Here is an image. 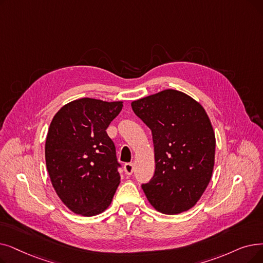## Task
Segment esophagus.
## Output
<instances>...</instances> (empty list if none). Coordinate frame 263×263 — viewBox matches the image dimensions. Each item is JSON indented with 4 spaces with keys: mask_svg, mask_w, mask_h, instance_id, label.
<instances>
[{
    "mask_svg": "<svg viewBox=\"0 0 263 263\" xmlns=\"http://www.w3.org/2000/svg\"><path fill=\"white\" fill-rule=\"evenodd\" d=\"M123 167H124V172H125V174H127V175H131L133 173V171H134L133 163H125L123 165Z\"/></svg>",
    "mask_w": 263,
    "mask_h": 263,
    "instance_id": "obj_1",
    "label": "esophagus"
}]
</instances>
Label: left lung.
I'll return each instance as SVG.
<instances>
[{"mask_svg":"<svg viewBox=\"0 0 263 263\" xmlns=\"http://www.w3.org/2000/svg\"><path fill=\"white\" fill-rule=\"evenodd\" d=\"M135 115L152 130L156 170L142 188L167 215L195 206L212 178L215 133L203 106L180 91L166 89L133 101Z\"/></svg>","mask_w":263,"mask_h":263,"instance_id":"left-lung-1","label":"left lung"}]
</instances>
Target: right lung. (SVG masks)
Returning <instances> with one entry per match:
<instances>
[{"label":"right lung","instance_id":"add662e5","mask_svg":"<svg viewBox=\"0 0 263 263\" xmlns=\"http://www.w3.org/2000/svg\"><path fill=\"white\" fill-rule=\"evenodd\" d=\"M122 102L83 98L55 114L45 144L52 187L73 213L95 216L104 212L119 186L120 164L106 133L122 109Z\"/></svg>","mask_w":263,"mask_h":263}]
</instances>
